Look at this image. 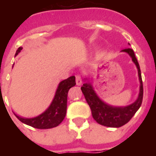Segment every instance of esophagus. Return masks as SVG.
Here are the masks:
<instances>
[{
  "instance_id": "obj_1",
  "label": "esophagus",
  "mask_w": 156,
  "mask_h": 156,
  "mask_svg": "<svg viewBox=\"0 0 156 156\" xmlns=\"http://www.w3.org/2000/svg\"><path fill=\"white\" fill-rule=\"evenodd\" d=\"M83 83V80H82V78L80 75H77L76 76V84L78 86H80Z\"/></svg>"
}]
</instances>
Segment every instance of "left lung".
<instances>
[{"label":"left lung","mask_w":156,"mask_h":156,"mask_svg":"<svg viewBox=\"0 0 156 156\" xmlns=\"http://www.w3.org/2000/svg\"><path fill=\"white\" fill-rule=\"evenodd\" d=\"M130 56L132 61L134 62L138 70V76L140 81V93L137 99L129 105L127 106H112L102 100L96 94L93 85L88 78H85V83L81 87V90L84 95L85 99L91 108L92 115L95 121L104 126L111 128H119L127 124L137 112L142 104L143 100V83L141 78V72L140 65L135 58L134 51L131 48H126L122 50Z\"/></svg>","instance_id":"1"}]
</instances>
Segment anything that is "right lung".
Wrapping results in <instances>:
<instances>
[{"instance_id":"obj_1","label":"right lung","mask_w":156,"mask_h":156,"mask_svg":"<svg viewBox=\"0 0 156 156\" xmlns=\"http://www.w3.org/2000/svg\"><path fill=\"white\" fill-rule=\"evenodd\" d=\"M22 49V47L16 50V56L18 54ZM76 85L74 76H71L65 80L59 83L55 93L54 98L51 105L42 114L34 118H23L19 115L16 116L19 120L23 124H27L36 129H51L57 127L64 119L67 112V101H68V93L69 89Z\"/></svg>"}]
</instances>
